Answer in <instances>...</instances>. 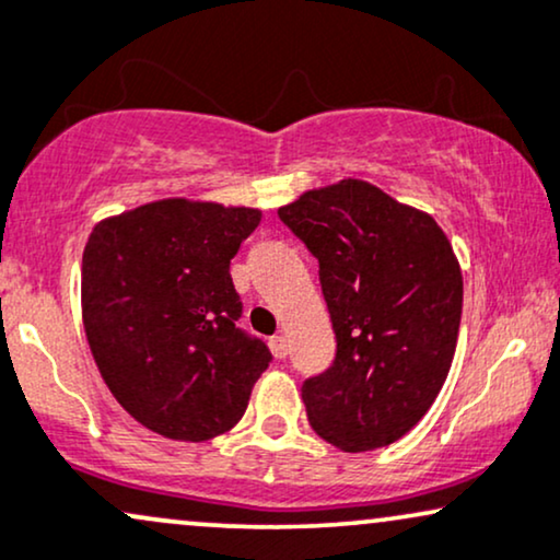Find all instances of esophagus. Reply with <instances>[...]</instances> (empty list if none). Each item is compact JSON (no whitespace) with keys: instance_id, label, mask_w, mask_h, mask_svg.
<instances>
[{"instance_id":"34e87169","label":"esophagus","mask_w":560,"mask_h":560,"mask_svg":"<svg viewBox=\"0 0 560 560\" xmlns=\"http://www.w3.org/2000/svg\"><path fill=\"white\" fill-rule=\"evenodd\" d=\"M268 346H271V353L276 359H284L289 353V341L284 336H273L271 341H268Z\"/></svg>"}]
</instances>
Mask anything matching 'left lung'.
Instances as JSON below:
<instances>
[{
	"label": "left lung",
	"mask_w": 560,
	"mask_h": 560,
	"mask_svg": "<svg viewBox=\"0 0 560 560\" xmlns=\"http://www.w3.org/2000/svg\"><path fill=\"white\" fill-rule=\"evenodd\" d=\"M320 264L336 359L302 385L310 427L343 452L398 442L447 380L463 271L427 211L359 178L310 188L279 209Z\"/></svg>",
	"instance_id": "8db88e82"
}]
</instances>
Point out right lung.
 I'll return each instance as SVG.
<instances>
[{
  "label": "right lung",
  "mask_w": 560,
  "mask_h": 560,
  "mask_svg": "<svg viewBox=\"0 0 560 560\" xmlns=\"http://www.w3.org/2000/svg\"><path fill=\"white\" fill-rule=\"evenodd\" d=\"M264 211L160 198L105 217L82 256V323L105 385L154 434L207 442L243 419L271 353L237 328L230 260Z\"/></svg>",
  "instance_id": "obj_1"
}]
</instances>
